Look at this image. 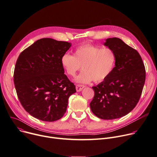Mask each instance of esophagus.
I'll use <instances>...</instances> for the list:
<instances>
[{"instance_id": "obj_1", "label": "esophagus", "mask_w": 157, "mask_h": 157, "mask_svg": "<svg viewBox=\"0 0 157 157\" xmlns=\"http://www.w3.org/2000/svg\"><path fill=\"white\" fill-rule=\"evenodd\" d=\"M85 86H84V85H81V84H77L76 86V90L77 91L79 92V91H81L82 90V89L84 88Z\"/></svg>"}]
</instances>
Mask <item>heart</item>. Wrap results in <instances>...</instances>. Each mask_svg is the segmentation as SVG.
I'll use <instances>...</instances> for the list:
<instances>
[{
	"label": "heart",
	"mask_w": 157,
	"mask_h": 157,
	"mask_svg": "<svg viewBox=\"0 0 157 157\" xmlns=\"http://www.w3.org/2000/svg\"><path fill=\"white\" fill-rule=\"evenodd\" d=\"M115 61V53L111 49L90 44L77 48L74 55L65 53L61 59L63 67L71 76H74L82 66V71L75 78L79 83L104 80L111 73Z\"/></svg>",
	"instance_id": "obj_1"
}]
</instances>
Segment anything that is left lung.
Here are the masks:
<instances>
[{
	"instance_id": "8db88e82",
	"label": "left lung",
	"mask_w": 157,
	"mask_h": 157,
	"mask_svg": "<svg viewBox=\"0 0 157 157\" xmlns=\"http://www.w3.org/2000/svg\"><path fill=\"white\" fill-rule=\"evenodd\" d=\"M105 46L115 53V66L96 86L90 104L97 117L113 120L129 113L137 105L145 81V68L139 53L120 39H106Z\"/></svg>"
}]
</instances>
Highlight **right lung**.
I'll return each instance as SVG.
<instances>
[{
    "mask_svg": "<svg viewBox=\"0 0 157 157\" xmlns=\"http://www.w3.org/2000/svg\"><path fill=\"white\" fill-rule=\"evenodd\" d=\"M71 43L43 38L24 50L17 60L13 82L19 101L33 117L52 122L66 111L76 87L64 74L61 57Z\"/></svg>",
    "mask_w": 157,
    "mask_h": 157,
    "instance_id": "add662e5",
    "label": "right lung"
}]
</instances>
